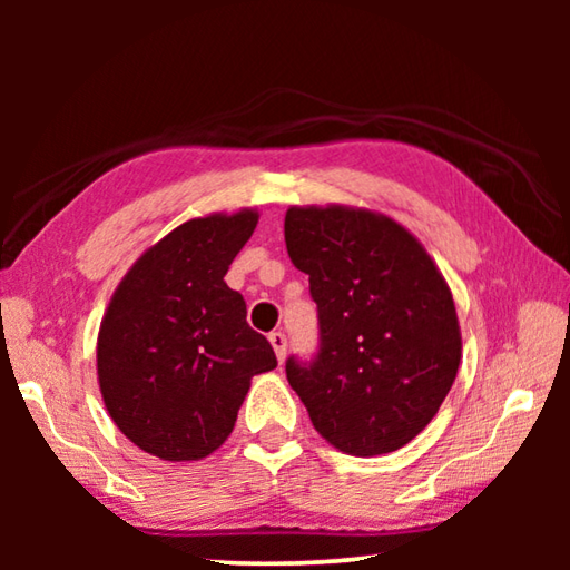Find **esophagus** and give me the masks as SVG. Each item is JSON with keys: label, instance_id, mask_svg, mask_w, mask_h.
<instances>
[{"label": "esophagus", "instance_id": "1", "mask_svg": "<svg viewBox=\"0 0 570 570\" xmlns=\"http://www.w3.org/2000/svg\"><path fill=\"white\" fill-rule=\"evenodd\" d=\"M268 342H272V346H274L276 360H278V362H284V356H286V334H282V332H272V334H268Z\"/></svg>", "mask_w": 570, "mask_h": 570}]
</instances>
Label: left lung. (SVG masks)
Returning a JSON list of instances; mask_svg holds the SVG:
<instances>
[{
    "mask_svg": "<svg viewBox=\"0 0 570 570\" xmlns=\"http://www.w3.org/2000/svg\"><path fill=\"white\" fill-rule=\"evenodd\" d=\"M284 236L320 308L316 360L286 362L314 430L356 458L404 448L458 377L462 336L445 276L407 228L370 208L292 206Z\"/></svg>",
    "mask_w": 570,
    "mask_h": 570,
    "instance_id": "obj_1",
    "label": "left lung"
}]
</instances>
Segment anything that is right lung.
<instances>
[{
  "mask_svg": "<svg viewBox=\"0 0 570 570\" xmlns=\"http://www.w3.org/2000/svg\"><path fill=\"white\" fill-rule=\"evenodd\" d=\"M256 208L190 218L130 266L98 332V384L130 442L168 462L204 460L228 440L254 374L276 354L246 324L224 276Z\"/></svg>",
  "mask_w": 570,
  "mask_h": 570,
  "instance_id": "1",
  "label": "right lung"
}]
</instances>
